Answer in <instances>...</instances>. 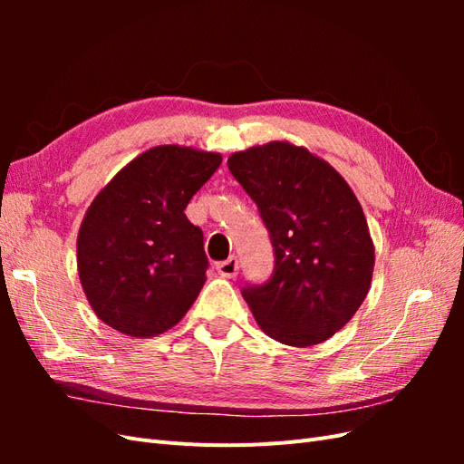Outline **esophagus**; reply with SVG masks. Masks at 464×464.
<instances>
[{
    "label": "esophagus",
    "instance_id": "esophagus-1",
    "mask_svg": "<svg viewBox=\"0 0 464 464\" xmlns=\"http://www.w3.org/2000/svg\"><path fill=\"white\" fill-rule=\"evenodd\" d=\"M237 269H240V263H237L236 257H228L227 261L217 263V271H218L220 276L234 278L237 275Z\"/></svg>",
    "mask_w": 464,
    "mask_h": 464
}]
</instances>
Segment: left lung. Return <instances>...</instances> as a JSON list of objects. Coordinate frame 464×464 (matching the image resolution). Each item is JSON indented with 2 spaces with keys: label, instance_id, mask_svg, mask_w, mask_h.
Wrapping results in <instances>:
<instances>
[{
  "label": "left lung",
  "instance_id": "obj_1",
  "mask_svg": "<svg viewBox=\"0 0 464 464\" xmlns=\"http://www.w3.org/2000/svg\"><path fill=\"white\" fill-rule=\"evenodd\" d=\"M228 168L275 247L269 283L242 292L257 325L288 346L331 339L368 296L375 265L354 191L327 160L290 141L232 152Z\"/></svg>",
  "mask_w": 464,
  "mask_h": 464
}]
</instances>
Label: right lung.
I'll return each instance as SVG.
<instances>
[{
	"label": "right lung",
	"instance_id": "add662e5",
	"mask_svg": "<svg viewBox=\"0 0 464 464\" xmlns=\"http://www.w3.org/2000/svg\"><path fill=\"white\" fill-rule=\"evenodd\" d=\"M222 162L220 152L159 145L98 191L77 236V271L96 317L149 339L188 314L207 280L203 232L186 207Z\"/></svg>",
	"mask_w": 464,
	"mask_h": 464
}]
</instances>
